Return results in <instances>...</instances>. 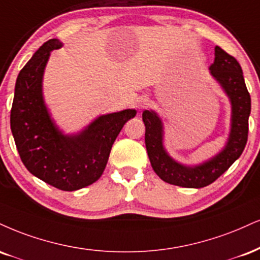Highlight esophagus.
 <instances>
[{"instance_id": "obj_1", "label": "esophagus", "mask_w": 260, "mask_h": 260, "mask_svg": "<svg viewBox=\"0 0 260 260\" xmlns=\"http://www.w3.org/2000/svg\"><path fill=\"white\" fill-rule=\"evenodd\" d=\"M148 98H146V96H140V98H138V100H137V106H138V108H140V109H143V108H145L146 105H148Z\"/></svg>"}]
</instances>
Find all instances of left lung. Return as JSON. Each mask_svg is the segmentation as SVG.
Segmentation results:
<instances>
[{"instance_id": "obj_1", "label": "left lung", "mask_w": 260, "mask_h": 260, "mask_svg": "<svg viewBox=\"0 0 260 260\" xmlns=\"http://www.w3.org/2000/svg\"><path fill=\"white\" fill-rule=\"evenodd\" d=\"M211 73L229 95L233 104V123L229 142L219 155L198 167L177 164L166 154L162 146V123L155 112L145 110V145L152 170L166 183L183 187H203L217 180L242 154L248 139V117L251 95L247 90L242 69L233 55L215 47Z\"/></svg>"}]
</instances>
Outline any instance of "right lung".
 <instances>
[{
	"label": "right lung",
	"mask_w": 260,
	"mask_h": 260,
	"mask_svg": "<svg viewBox=\"0 0 260 260\" xmlns=\"http://www.w3.org/2000/svg\"><path fill=\"white\" fill-rule=\"evenodd\" d=\"M60 46L58 40L47 41L20 70L11 129L21 162L31 174L59 190L74 191L99 179L112 144L136 110L100 116L79 136H62L49 118L41 89L49 53Z\"/></svg>",
	"instance_id": "right-lung-1"
}]
</instances>
